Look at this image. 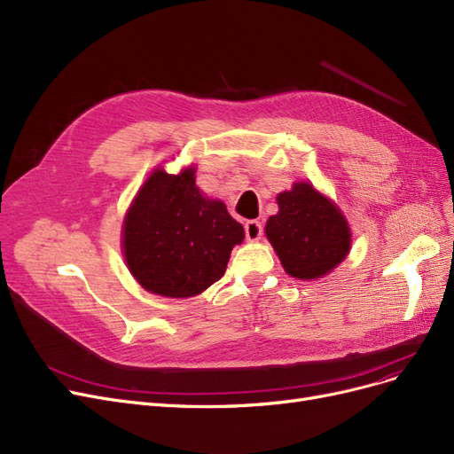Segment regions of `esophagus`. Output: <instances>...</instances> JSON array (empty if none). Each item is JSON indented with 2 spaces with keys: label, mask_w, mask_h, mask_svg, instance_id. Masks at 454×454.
<instances>
[{
  "label": "esophagus",
  "mask_w": 454,
  "mask_h": 454,
  "mask_svg": "<svg viewBox=\"0 0 454 454\" xmlns=\"http://www.w3.org/2000/svg\"><path fill=\"white\" fill-rule=\"evenodd\" d=\"M262 231H264V226H262L260 221H247L245 224V238L248 241H256L262 238Z\"/></svg>",
  "instance_id": "34e87169"
}]
</instances>
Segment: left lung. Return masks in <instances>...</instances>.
Wrapping results in <instances>:
<instances>
[{"label":"left lung","mask_w":454,"mask_h":454,"mask_svg":"<svg viewBox=\"0 0 454 454\" xmlns=\"http://www.w3.org/2000/svg\"><path fill=\"white\" fill-rule=\"evenodd\" d=\"M279 213L270 216L266 236L285 271L296 279H318L350 248V231L340 209L307 183L277 196Z\"/></svg>","instance_id":"8db88e82"}]
</instances>
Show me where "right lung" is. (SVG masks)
<instances>
[{"label": "right lung", "instance_id": "right-lung-1", "mask_svg": "<svg viewBox=\"0 0 454 454\" xmlns=\"http://www.w3.org/2000/svg\"><path fill=\"white\" fill-rule=\"evenodd\" d=\"M243 226L218 200L203 198L194 169L154 171L124 221V256L143 288L168 298H190L226 271Z\"/></svg>", "mask_w": 454, "mask_h": 454}]
</instances>
